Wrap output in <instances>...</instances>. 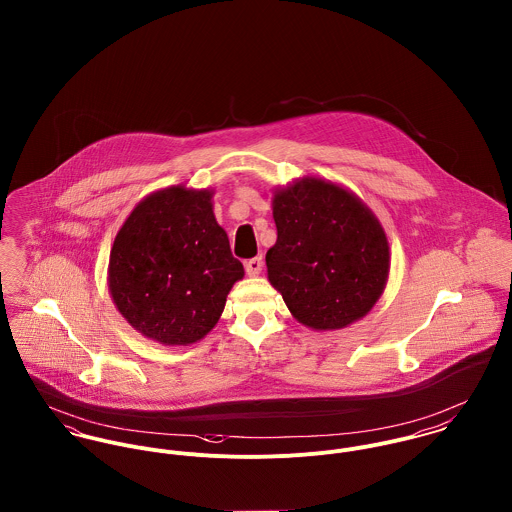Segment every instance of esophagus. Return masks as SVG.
<instances>
[{
	"instance_id": "esophagus-1",
	"label": "esophagus",
	"mask_w": 512,
	"mask_h": 512,
	"mask_svg": "<svg viewBox=\"0 0 512 512\" xmlns=\"http://www.w3.org/2000/svg\"><path fill=\"white\" fill-rule=\"evenodd\" d=\"M262 268H264L262 258H252V260L246 262V274L248 276H258L262 272Z\"/></svg>"
}]
</instances>
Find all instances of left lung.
<instances>
[{
	"label": "left lung",
	"mask_w": 512,
	"mask_h": 512,
	"mask_svg": "<svg viewBox=\"0 0 512 512\" xmlns=\"http://www.w3.org/2000/svg\"><path fill=\"white\" fill-rule=\"evenodd\" d=\"M278 240L268 282L293 317L315 331L363 319L386 288L390 246L380 220L347 187L299 177L272 197Z\"/></svg>",
	"instance_id": "obj_1"
}]
</instances>
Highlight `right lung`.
Instances as JSON below:
<instances>
[{
    "mask_svg": "<svg viewBox=\"0 0 512 512\" xmlns=\"http://www.w3.org/2000/svg\"><path fill=\"white\" fill-rule=\"evenodd\" d=\"M213 189L171 185L144 197L118 230L108 290L120 315L165 347L201 341L244 278L213 213Z\"/></svg>",
    "mask_w": 512,
    "mask_h": 512,
    "instance_id": "add662e5",
    "label": "right lung"
}]
</instances>
